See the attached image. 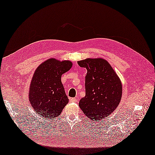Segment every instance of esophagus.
<instances>
[{
  "mask_svg": "<svg viewBox=\"0 0 155 155\" xmlns=\"http://www.w3.org/2000/svg\"><path fill=\"white\" fill-rule=\"evenodd\" d=\"M69 101H70V102H77V98L73 97V98H71L70 100H69Z\"/></svg>",
  "mask_w": 155,
  "mask_h": 155,
  "instance_id": "1",
  "label": "esophagus"
}]
</instances>
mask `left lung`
<instances>
[{"instance_id":"8db88e82","label":"left lung","mask_w":155,"mask_h":155,"mask_svg":"<svg viewBox=\"0 0 155 155\" xmlns=\"http://www.w3.org/2000/svg\"><path fill=\"white\" fill-rule=\"evenodd\" d=\"M78 64L87 69L86 95L79 101V107L87 117L94 121L108 117L121 100L120 78L104 59L88 58L78 61Z\"/></svg>"}]
</instances>
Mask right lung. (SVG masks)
I'll return each instance as SVG.
<instances>
[{"label": "right lung", "instance_id": "obj_1", "mask_svg": "<svg viewBox=\"0 0 155 155\" xmlns=\"http://www.w3.org/2000/svg\"><path fill=\"white\" fill-rule=\"evenodd\" d=\"M71 67L70 61H60L51 58L41 63L35 71L29 97L33 109L40 116L57 117L69 102L61 77Z\"/></svg>", "mask_w": 155, "mask_h": 155}]
</instances>
